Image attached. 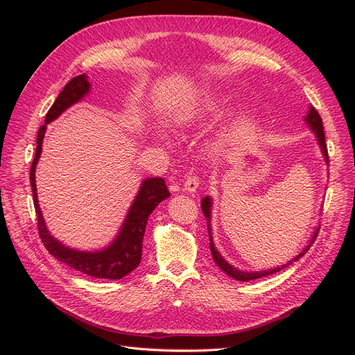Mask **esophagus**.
Returning <instances> with one entry per match:
<instances>
[{
	"label": "esophagus",
	"instance_id": "34e87169",
	"mask_svg": "<svg viewBox=\"0 0 355 355\" xmlns=\"http://www.w3.org/2000/svg\"><path fill=\"white\" fill-rule=\"evenodd\" d=\"M198 185H200V179L196 175L191 173L187 176V179L184 182V187L182 188H184V191H187V192H196Z\"/></svg>",
	"mask_w": 355,
	"mask_h": 355
}]
</instances>
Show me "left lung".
I'll return each mask as SVG.
<instances>
[{
	"label": "left lung",
	"instance_id": "obj_1",
	"mask_svg": "<svg viewBox=\"0 0 355 355\" xmlns=\"http://www.w3.org/2000/svg\"><path fill=\"white\" fill-rule=\"evenodd\" d=\"M306 121H308V124L311 125V128H313V130L315 132L317 139H318V142H320V146H321V151H323V154H324V157H326V161H329L327 146H326V137H324V128H323V120H321V116H320V114L317 112V110H314V108L309 110V114L306 115ZM210 206H211L210 198H209V197L202 198V201H201V210H202V213H204V216H206V219H207V230H209V234H210V223H209V222H210ZM317 235H318V230L315 231L313 240H311V244H313V243L315 241ZM311 244H308V247H305V250H304L302 253H299V254L295 257V259H292L288 263L283 265L282 268H274V270L261 271V272H243V271L235 270V268H232L227 261L223 259V257L219 254V252H218L216 249H214L213 241H211V235H210V252H211V256H213L214 262L218 263V266L220 268V270H222L223 272H227L230 277L235 278V280H239V282H250V280H256V278H261V277H266V275H271V274L278 272L280 270H283V268L288 266L290 263H293L295 261H299L300 257H302V256L309 250Z\"/></svg>",
	"mask_w": 355,
	"mask_h": 355
}]
</instances>
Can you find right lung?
<instances>
[{
  "instance_id": "1",
  "label": "right lung",
  "mask_w": 355,
  "mask_h": 355,
  "mask_svg": "<svg viewBox=\"0 0 355 355\" xmlns=\"http://www.w3.org/2000/svg\"><path fill=\"white\" fill-rule=\"evenodd\" d=\"M90 84L85 78V75H77L63 87L60 94L56 98L55 103L51 105L46 115V124L58 118L63 111L75 102H78L83 96L89 92ZM46 124H42L37 135V151L34 161L31 164V187H32V197H34V207L38 220V234L40 239L44 244L50 254L56 257L58 261L67 263L85 275L94 278H105V280H120L128 272H132L137 265L141 263L142 257V240L145 235L146 222L149 214L158 206V204L170 197V192L164 179L151 178L146 179L141 191L133 201L130 210L125 218V222L121 228V232L118 234L116 240L102 252L96 253H85L78 250H71L68 247L62 245L58 240H55L49 234L46 223L42 220V214L38 206L37 200V187H35V166L41 155V144L44 137Z\"/></svg>"
}]
</instances>
